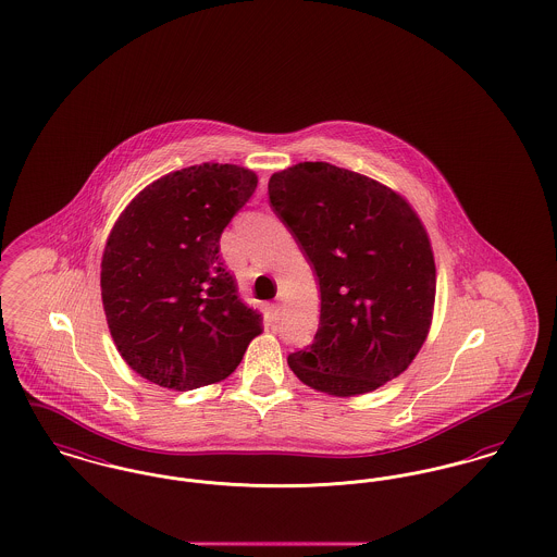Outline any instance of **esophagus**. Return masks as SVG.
Instances as JSON below:
<instances>
[{"instance_id": "obj_1", "label": "esophagus", "mask_w": 557, "mask_h": 557, "mask_svg": "<svg viewBox=\"0 0 557 557\" xmlns=\"http://www.w3.org/2000/svg\"><path fill=\"white\" fill-rule=\"evenodd\" d=\"M269 311H271V320H280V313H282V305H280V302H273V305L269 307Z\"/></svg>"}]
</instances>
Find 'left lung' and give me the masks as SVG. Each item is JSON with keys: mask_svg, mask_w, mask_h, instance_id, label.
Listing matches in <instances>:
<instances>
[{"mask_svg": "<svg viewBox=\"0 0 557 557\" xmlns=\"http://www.w3.org/2000/svg\"><path fill=\"white\" fill-rule=\"evenodd\" d=\"M269 201L320 284V326L288 366L311 389L351 397L399 376L435 302L431 242L412 206L358 172L302 162L269 178Z\"/></svg>", "mask_w": 557, "mask_h": 557, "instance_id": "1", "label": "left lung"}]
</instances>
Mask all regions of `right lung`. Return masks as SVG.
<instances>
[{
	"label": "right lung",
	"mask_w": 557,
	"mask_h": 557,
	"mask_svg": "<svg viewBox=\"0 0 557 557\" xmlns=\"http://www.w3.org/2000/svg\"><path fill=\"white\" fill-rule=\"evenodd\" d=\"M257 183L242 165H189L147 185L115 221L100 295L120 356L143 379L176 392L219 383L261 334V313L219 257Z\"/></svg>",
	"instance_id": "obj_1"
}]
</instances>
